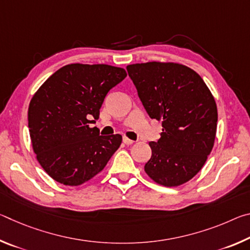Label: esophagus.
<instances>
[{
    "label": "esophagus",
    "instance_id": "obj_1",
    "mask_svg": "<svg viewBox=\"0 0 250 250\" xmlns=\"http://www.w3.org/2000/svg\"><path fill=\"white\" fill-rule=\"evenodd\" d=\"M133 140H130L129 138H126V137H124V143L125 145H126V146H131V145H133Z\"/></svg>",
    "mask_w": 250,
    "mask_h": 250
}]
</instances>
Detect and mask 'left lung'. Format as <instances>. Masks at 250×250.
<instances>
[{
  "label": "left lung",
  "instance_id": "left-lung-1",
  "mask_svg": "<svg viewBox=\"0 0 250 250\" xmlns=\"http://www.w3.org/2000/svg\"><path fill=\"white\" fill-rule=\"evenodd\" d=\"M151 119L162 121L158 141H151L145 171L155 183L179 186L193 179L214 146L217 107L196 71L175 62L126 66Z\"/></svg>",
  "mask_w": 250,
  "mask_h": 250
}]
</instances>
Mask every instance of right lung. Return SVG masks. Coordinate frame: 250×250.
<instances>
[{
    "label": "right lung",
    "instance_id": "add662e5",
    "mask_svg": "<svg viewBox=\"0 0 250 250\" xmlns=\"http://www.w3.org/2000/svg\"><path fill=\"white\" fill-rule=\"evenodd\" d=\"M125 77L119 67L70 64L55 71L33 96L28 107L33 150L58 183L77 186L89 181L120 146V134L100 135L89 125L99 118L109 90Z\"/></svg>",
    "mask_w": 250,
    "mask_h": 250
}]
</instances>
